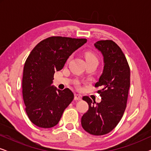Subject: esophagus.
Wrapping results in <instances>:
<instances>
[{"instance_id": "esophagus-1", "label": "esophagus", "mask_w": 151, "mask_h": 151, "mask_svg": "<svg viewBox=\"0 0 151 151\" xmlns=\"http://www.w3.org/2000/svg\"><path fill=\"white\" fill-rule=\"evenodd\" d=\"M74 100H82V96L80 94H75L74 96Z\"/></svg>"}]
</instances>
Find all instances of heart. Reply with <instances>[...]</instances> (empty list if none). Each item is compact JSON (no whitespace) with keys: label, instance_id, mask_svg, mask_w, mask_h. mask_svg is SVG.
Wrapping results in <instances>:
<instances>
[{"label":"heart","instance_id":"obj_1","mask_svg":"<svg viewBox=\"0 0 151 151\" xmlns=\"http://www.w3.org/2000/svg\"><path fill=\"white\" fill-rule=\"evenodd\" d=\"M85 57H86V61H88V60H98V58H97L96 55L94 54H93L91 53H86V55H85Z\"/></svg>","mask_w":151,"mask_h":151}]
</instances>
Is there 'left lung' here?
Segmentation results:
<instances>
[{"label":"left lung","instance_id":"left-lung-1","mask_svg":"<svg viewBox=\"0 0 151 151\" xmlns=\"http://www.w3.org/2000/svg\"><path fill=\"white\" fill-rule=\"evenodd\" d=\"M104 58V69L96 83L100 87L98 93L102 98L96 103L88 96L82 100L88 104V110L82 115V127L93 135L111 132L119 122L127 107L130 87V68L119 47L113 40H100L94 44Z\"/></svg>","mask_w":151,"mask_h":151}]
</instances>
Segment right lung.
<instances>
[{
    "label": "right lung",
    "instance_id": "1",
    "mask_svg": "<svg viewBox=\"0 0 151 151\" xmlns=\"http://www.w3.org/2000/svg\"><path fill=\"white\" fill-rule=\"evenodd\" d=\"M86 41L85 38L49 37L39 42L27 58L22 96L27 114L37 127H55L73 100L74 95L69 88L61 91L52 85L53 75L63 69L70 55Z\"/></svg>",
    "mask_w": 151,
    "mask_h": 151
}]
</instances>
